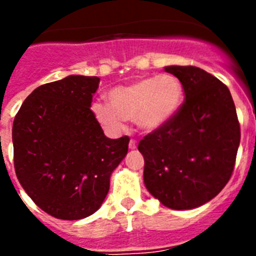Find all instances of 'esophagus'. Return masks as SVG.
I'll use <instances>...</instances> for the list:
<instances>
[{
	"label": "esophagus",
	"mask_w": 256,
	"mask_h": 256,
	"mask_svg": "<svg viewBox=\"0 0 256 256\" xmlns=\"http://www.w3.org/2000/svg\"><path fill=\"white\" fill-rule=\"evenodd\" d=\"M130 150H136V148H137V142H136L134 140H130Z\"/></svg>",
	"instance_id": "34e87169"
}]
</instances>
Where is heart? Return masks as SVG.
<instances>
[{
	"label": "heart",
	"mask_w": 256,
	"mask_h": 256,
	"mask_svg": "<svg viewBox=\"0 0 256 256\" xmlns=\"http://www.w3.org/2000/svg\"><path fill=\"white\" fill-rule=\"evenodd\" d=\"M110 104L94 102L91 110L96 120L110 132H120L126 120H134L144 132H154L170 122L183 101V87L177 76H158L118 86L108 94Z\"/></svg>",
	"instance_id": "b5f03b06"
}]
</instances>
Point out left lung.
Returning a JSON list of instances; mask_svg holds the SVG:
<instances>
[{"mask_svg": "<svg viewBox=\"0 0 256 256\" xmlns=\"http://www.w3.org/2000/svg\"><path fill=\"white\" fill-rule=\"evenodd\" d=\"M182 83L186 101L170 122L140 142L144 182L164 206L190 210L216 198L230 180L240 124L227 86L196 66H165Z\"/></svg>", "mask_w": 256, "mask_h": 256, "instance_id": "obj_1", "label": "left lung"}]
</instances>
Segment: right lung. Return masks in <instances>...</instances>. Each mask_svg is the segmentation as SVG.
I'll return each instance as SVG.
<instances>
[{
	"mask_svg": "<svg viewBox=\"0 0 256 256\" xmlns=\"http://www.w3.org/2000/svg\"><path fill=\"white\" fill-rule=\"evenodd\" d=\"M98 76H68L40 86L12 124L20 184L50 216L78 220L100 209L130 138L104 134L91 108Z\"/></svg>",
	"mask_w": 256,
	"mask_h": 256,
	"instance_id": "1",
	"label": "right lung"
}]
</instances>
